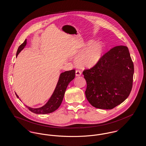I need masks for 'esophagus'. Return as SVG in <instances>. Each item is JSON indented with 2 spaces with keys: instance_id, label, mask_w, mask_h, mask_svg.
<instances>
[{
  "instance_id": "obj_1",
  "label": "esophagus",
  "mask_w": 146,
  "mask_h": 146,
  "mask_svg": "<svg viewBox=\"0 0 146 146\" xmlns=\"http://www.w3.org/2000/svg\"><path fill=\"white\" fill-rule=\"evenodd\" d=\"M82 74V72L79 70H76V76H80Z\"/></svg>"
}]
</instances>
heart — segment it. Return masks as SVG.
I'll return each instance as SVG.
<instances>
[{"label": "heart", "mask_w": 146, "mask_h": 146, "mask_svg": "<svg viewBox=\"0 0 146 146\" xmlns=\"http://www.w3.org/2000/svg\"><path fill=\"white\" fill-rule=\"evenodd\" d=\"M104 51L103 44L100 42H89L76 58V64L84 68H90L101 60Z\"/></svg>", "instance_id": "b5f03b06"}]
</instances>
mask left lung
Returning <instances> with one entry per match:
<instances>
[{
    "label": "left lung",
    "instance_id": "left-lung-1",
    "mask_svg": "<svg viewBox=\"0 0 146 146\" xmlns=\"http://www.w3.org/2000/svg\"><path fill=\"white\" fill-rule=\"evenodd\" d=\"M133 63L127 47L115 46L96 65L83 72L86 97L93 107L111 110L121 104L132 89Z\"/></svg>",
    "mask_w": 146,
    "mask_h": 146
}]
</instances>
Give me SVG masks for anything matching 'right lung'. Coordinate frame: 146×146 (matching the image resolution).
<instances>
[{"label": "right lung", "mask_w": 146, "mask_h": 146, "mask_svg": "<svg viewBox=\"0 0 146 146\" xmlns=\"http://www.w3.org/2000/svg\"><path fill=\"white\" fill-rule=\"evenodd\" d=\"M26 44L27 40L26 39L25 42L19 47L16 53V57L21 52V50L25 47ZM75 76L76 70H74L63 72L60 76L54 92L46 104L42 107L38 108H33L26 106V107L30 111L35 114H45L55 111L60 106L62 102L63 98L67 86L70 82L75 78ZM16 95L17 98H19L18 95L16 94Z\"/></svg>", "instance_id": "right-lung-1"}]
</instances>
